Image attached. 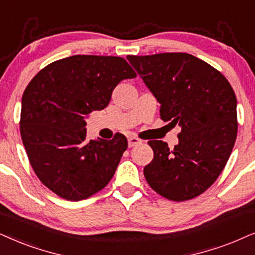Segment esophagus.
Returning <instances> with one entry per match:
<instances>
[{"instance_id":"34e87169","label":"esophagus","mask_w":255,"mask_h":255,"mask_svg":"<svg viewBox=\"0 0 255 255\" xmlns=\"http://www.w3.org/2000/svg\"><path fill=\"white\" fill-rule=\"evenodd\" d=\"M142 141L140 140V138L135 137V136H130L129 138H128V146H129L130 148L134 147V146H137V144H140Z\"/></svg>"}]
</instances>
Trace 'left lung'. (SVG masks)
<instances>
[{"instance_id": "obj_1", "label": "left lung", "mask_w": 255, "mask_h": 255, "mask_svg": "<svg viewBox=\"0 0 255 255\" xmlns=\"http://www.w3.org/2000/svg\"><path fill=\"white\" fill-rule=\"evenodd\" d=\"M128 61L161 104L160 117L179 125V143L169 149L150 140L143 168L151 189L172 201L194 199L219 178L238 134L237 96L222 74L187 53L128 55Z\"/></svg>"}]
</instances>
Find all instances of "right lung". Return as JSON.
<instances>
[{
  "instance_id": "add662e5",
  "label": "right lung",
  "mask_w": 255,
  "mask_h": 255,
  "mask_svg": "<svg viewBox=\"0 0 255 255\" xmlns=\"http://www.w3.org/2000/svg\"><path fill=\"white\" fill-rule=\"evenodd\" d=\"M136 74L119 56L74 55L33 77L22 96L20 131L35 174L60 198L80 201L104 189L127 149V137L87 138L85 118Z\"/></svg>"
}]
</instances>
